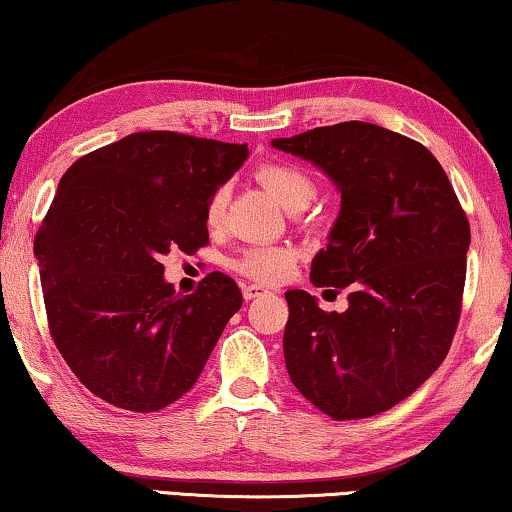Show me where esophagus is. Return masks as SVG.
Wrapping results in <instances>:
<instances>
[{
	"mask_svg": "<svg viewBox=\"0 0 512 512\" xmlns=\"http://www.w3.org/2000/svg\"><path fill=\"white\" fill-rule=\"evenodd\" d=\"M242 293H244V300H256V298H261V295L268 293V288H263L258 284H247L242 288Z\"/></svg>",
	"mask_w": 512,
	"mask_h": 512,
	"instance_id": "34e87169",
	"label": "esophagus"
}]
</instances>
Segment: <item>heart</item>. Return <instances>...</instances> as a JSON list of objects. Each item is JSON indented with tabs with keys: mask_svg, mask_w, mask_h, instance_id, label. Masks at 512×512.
I'll return each mask as SVG.
<instances>
[{
	"mask_svg": "<svg viewBox=\"0 0 512 512\" xmlns=\"http://www.w3.org/2000/svg\"><path fill=\"white\" fill-rule=\"evenodd\" d=\"M258 180L277 201L293 210L295 205L309 203L316 194V184L305 168L286 164V161H270L258 168ZM228 203V187H217L205 203V221L207 226H219L224 219V210ZM295 251L277 244H254L235 256L231 265L244 277L261 281V284H277L284 281L293 270Z\"/></svg>",
	"mask_w": 512,
	"mask_h": 512,
	"instance_id": "b5f03b06",
	"label": "heart"
}]
</instances>
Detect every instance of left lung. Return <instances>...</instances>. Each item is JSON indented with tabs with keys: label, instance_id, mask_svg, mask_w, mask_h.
<instances>
[{
	"label": "left lung",
	"instance_id": "left-lung-1",
	"mask_svg": "<svg viewBox=\"0 0 512 512\" xmlns=\"http://www.w3.org/2000/svg\"><path fill=\"white\" fill-rule=\"evenodd\" d=\"M272 147L323 168L342 191L314 286H351L323 311L288 291L284 358L302 397L335 420L383 413L418 390L453 344L466 279L469 219L425 145L369 122L318 127Z\"/></svg>",
	"mask_w": 512,
	"mask_h": 512
}]
</instances>
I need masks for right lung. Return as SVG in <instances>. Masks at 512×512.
I'll use <instances>...</instances> for the list:
<instances>
[{"label": "right lung", "mask_w": 512, "mask_h": 512, "mask_svg": "<svg viewBox=\"0 0 512 512\" xmlns=\"http://www.w3.org/2000/svg\"><path fill=\"white\" fill-rule=\"evenodd\" d=\"M247 145L140 131L66 170L36 233L53 342L87 390L136 413L166 409L198 381L242 293L210 272L177 295L159 258L210 242L205 203Z\"/></svg>", "instance_id": "right-lung-1"}]
</instances>
